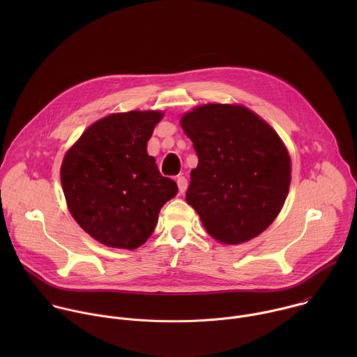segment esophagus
<instances>
[{"mask_svg": "<svg viewBox=\"0 0 357 357\" xmlns=\"http://www.w3.org/2000/svg\"><path fill=\"white\" fill-rule=\"evenodd\" d=\"M176 183H178L179 192L183 193V192L186 190V188H188V181H186V178H185V176H178V178H176Z\"/></svg>", "mask_w": 357, "mask_h": 357, "instance_id": "esophagus-1", "label": "esophagus"}]
</instances>
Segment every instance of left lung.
<instances>
[{
  "label": "left lung",
  "instance_id": "obj_1",
  "mask_svg": "<svg viewBox=\"0 0 357 357\" xmlns=\"http://www.w3.org/2000/svg\"><path fill=\"white\" fill-rule=\"evenodd\" d=\"M199 164L186 202L206 231L225 244L261 234L278 216L291 182V160L278 134L236 105H205L183 114Z\"/></svg>",
  "mask_w": 357,
  "mask_h": 357
}]
</instances>
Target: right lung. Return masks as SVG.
I'll return each mask as SVG.
<instances>
[{
    "mask_svg": "<svg viewBox=\"0 0 357 357\" xmlns=\"http://www.w3.org/2000/svg\"><path fill=\"white\" fill-rule=\"evenodd\" d=\"M161 112L110 114L91 124L66 152L61 181L69 212L101 244L134 250L158 223V213L178 193L162 176L146 142Z\"/></svg>",
    "mask_w": 357,
    "mask_h": 357,
    "instance_id": "add662e5",
    "label": "right lung"
}]
</instances>
